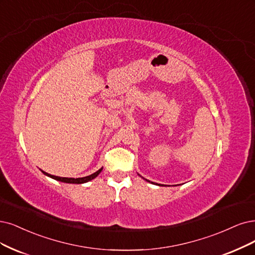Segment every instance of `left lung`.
<instances>
[{
  "instance_id": "1",
  "label": "left lung",
  "mask_w": 255,
  "mask_h": 255,
  "mask_svg": "<svg viewBox=\"0 0 255 255\" xmlns=\"http://www.w3.org/2000/svg\"><path fill=\"white\" fill-rule=\"evenodd\" d=\"M143 178H144V177H143ZM144 180H145V178H144ZM146 181H147V182H149V183H152V184H154L153 182H150V181H148V180H146ZM155 185H158V186H162V185H159V184H155Z\"/></svg>"
}]
</instances>
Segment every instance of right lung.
Segmentation results:
<instances>
[{
	"mask_svg": "<svg viewBox=\"0 0 255 255\" xmlns=\"http://www.w3.org/2000/svg\"><path fill=\"white\" fill-rule=\"evenodd\" d=\"M102 170H103V168H101L100 170H98L97 172H94V173H92V174H90V175H88V176L79 177V178H73V177H60V176H55V175H51V174L47 173V172H44L43 170H42V172H43L45 175L49 176V177H51V178H54V180H56V181L63 182V183H68V184H84V183H87V182L93 180V178H96V177L101 173Z\"/></svg>",
	"mask_w": 255,
	"mask_h": 255,
	"instance_id": "right-lung-1",
	"label": "right lung"
}]
</instances>
